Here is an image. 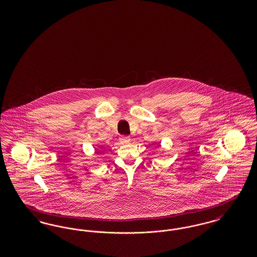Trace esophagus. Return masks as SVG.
Wrapping results in <instances>:
<instances>
[{"label": "esophagus", "mask_w": 257, "mask_h": 257, "mask_svg": "<svg viewBox=\"0 0 257 257\" xmlns=\"http://www.w3.org/2000/svg\"><path fill=\"white\" fill-rule=\"evenodd\" d=\"M119 140L122 144H128L131 141V138L129 136H120Z\"/></svg>", "instance_id": "esophagus-1"}]
</instances>
